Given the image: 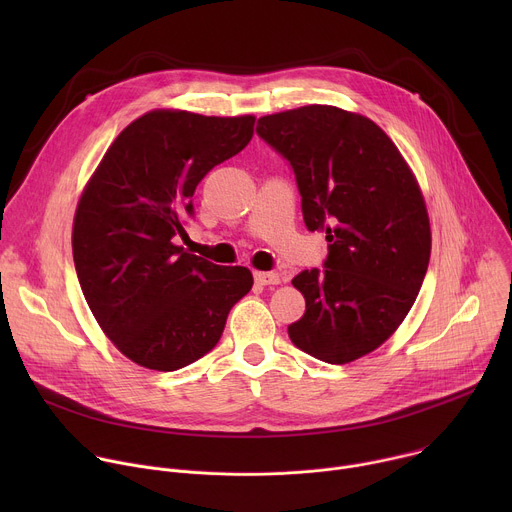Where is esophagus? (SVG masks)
Returning <instances> with one entry per match:
<instances>
[{"label":"esophagus","instance_id":"1","mask_svg":"<svg viewBox=\"0 0 512 512\" xmlns=\"http://www.w3.org/2000/svg\"><path fill=\"white\" fill-rule=\"evenodd\" d=\"M253 277H255V283H259V285H279L281 283L279 275L269 273V271H255Z\"/></svg>","mask_w":512,"mask_h":512}]
</instances>
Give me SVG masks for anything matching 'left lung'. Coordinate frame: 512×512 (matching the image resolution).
<instances>
[{
	"mask_svg": "<svg viewBox=\"0 0 512 512\" xmlns=\"http://www.w3.org/2000/svg\"><path fill=\"white\" fill-rule=\"evenodd\" d=\"M287 160L308 231H324V267L291 283L306 314L287 328L300 350L344 364L381 346L411 310L431 251L423 196L403 156L371 119L308 105L257 121Z\"/></svg>",
	"mask_w": 512,
	"mask_h": 512,
	"instance_id": "left-lung-1",
	"label": "left lung"
}]
</instances>
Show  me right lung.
Returning <instances> with one entry per match:
<instances>
[{
    "label": "right lung",
    "mask_w": 512,
    "mask_h": 512,
    "mask_svg": "<svg viewBox=\"0 0 512 512\" xmlns=\"http://www.w3.org/2000/svg\"><path fill=\"white\" fill-rule=\"evenodd\" d=\"M255 117L150 111L111 143L72 227L85 300L133 362L178 371L221 340L231 308L251 291L247 267L214 265L176 245L194 216L198 182L237 156Z\"/></svg>",
    "instance_id": "1"
}]
</instances>
